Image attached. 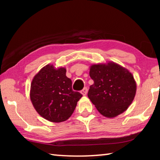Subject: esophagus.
<instances>
[{
	"label": "esophagus",
	"instance_id": "obj_1",
	"mask_svg": "<svg viewBox=\"0 0 160 160\" xmlns=\"http://www.w3.org/2000/svg\"><path fill=\"white\" fill-rule=\"evenodd\" d=\"M80 92H81V94H82L83 96H85L86 94H87V93H88V88H84L82 90L80 91Z\"/></svg>",
	"mask_w": 160,
	"mask_h": 160
}]
</instances>
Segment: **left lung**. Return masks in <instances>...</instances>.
<instances>
[{"label":"left lung","mask_w":160,"mask_h":160,"mask_svg":"<svg viewBox=\"0 0 160 160\" xmlns=\"http://www.w3.org/2000/svg\"><path fill=\"white\" fill-rule=\"evenodd\" d=\"M90 76L94 84L88 96L98 112L105 117L113 118L128 109L136 93L133 75L114 62L93 64Z\"/></svg>","instance_id":"left-lung-1"}]
</instances>
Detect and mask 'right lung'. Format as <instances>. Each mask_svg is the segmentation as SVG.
I'll use <instances>...</instances> for the list:
<instances>
[{
  "instance_id": "1",
  "label": "right lung",
  "mask_w": 160,
  "mask_h": 160,
  "mask_svg": "<svg viewBox=\"0 0 160 160\" xmlns=\"http://www.w3.org/2000/svg\"><path fill=\"white\" fill-rule=\"evenodd\" d=\"M66 69L52 64L43 67L35 75L30 88V99L39 114L47 120L60 123L68 119L82 97L72 89Z\"/></svg>"
}]
</instances>
